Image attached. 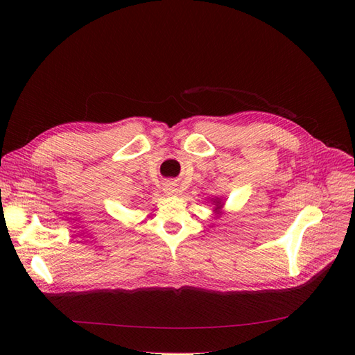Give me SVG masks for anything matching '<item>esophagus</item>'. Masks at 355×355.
I'll return each mask as SVG.
<instances>
[{
    "label": "esophagus",
    "mask_w": 355,
    "mask_h": 355,
    "mask_svg": "<svg viewBox=\"0 0 355 355\" xmlns=\"http://www.w3.org/2000/svg\"><path fill=\"white\" fill-rule=\"evenodd\" d=\"M178 185L175 184V182H167V184L164 185V192L167 196H176L178 194Z\"/></svg>",
    "instance_id": "1"
}]
</instances>
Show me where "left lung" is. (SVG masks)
<instances>
[{
    "mask_svg": "<svg viewBox=\"0 0 355 355\" xmlns=\"http://www.w3.org/2000/svg\"><path fill=\"white\" fill-rule=\"evenodd\" d=\"M216 206H218V207H216V209H214V210H218V209L220 207V201H219V200H216Z\"/></svg>",
    "mask_w": 355,
    "mask_h": 355,
    "instance_id": "1",
    "label": "left lung"
}]
</instances>
